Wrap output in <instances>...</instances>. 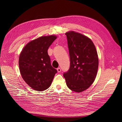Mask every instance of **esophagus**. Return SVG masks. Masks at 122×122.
Listing matches in <instances>:
<instances>
[{
	"label": "esophagus",
	"mask_w": 122,
	"mask_h": 122,
	"mask_svg": "<svg viewBox=\"0 0 122 122\" xmlns=\"http://www.w3.org/2000/svg\"><path fill=\"white\" fill-rule=\"evenodd\" d=\"M57 72H58V73H60V72H61V68H58L57 69Z\"/></svg>",
	"instance_id": "34e87169"
}]
</instances>
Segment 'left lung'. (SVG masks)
I'll use <instances>...</instances> for the list:
<instances>
[{
    "label": "left lung",
    "mask_w": 122,
    "mask_h": 122,
    "mask_svg": "<svg viewBox=\"0 0 122 122\" xmlns=\"http://www.w3.org/2000/svg\"><path fill=\"white\" fill-rule=\"evenodd\" d=\"M65 35L70 66L63 76L69 88L81 92L87 89L95 79L98 68L97 51L88 37L74 31H68Z\"/></svg>",
    "instance_id": "obj_1"
}]
</instances>
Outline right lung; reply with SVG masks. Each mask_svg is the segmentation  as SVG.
Masks as SVG:
<instances>
[{
    "instance_id": "add662e5",
    "label": "right lung",
    "mask_w": 122,
    "mask_h": 122,
    "mask_svg": "<svg viewBox=\"0 0 122 122\" xmlns=\"http://www.w3.org/2000/svg\"><path fill=\"white\" fill-rule=\"evenodd\" d=\"M55 36H42L27 44L19 56V66L24 81L34 90L43 91L51 85L57 70L51 65L47 50Z\"/></svg>"
}]
</instances>
